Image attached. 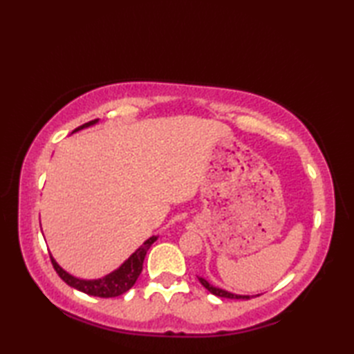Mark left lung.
Listing matches in <instances>:
<instances>
[{"mask_svg": "<svg viewBox=\"0 0 354 354\" xmlns=\"http://www.w3.org/2000/svg\"><path fill=\"white\" fill-rule=\"evenodd\" d=\"M199 278V281L202 283V286H204L205 289H208L209 292L213 293V295L216 297H221V298H230V299H250L251 297L250 295H236V293H231V292H227V290H222L219 288H214V286L209 284L207 280H204V278ZM259 297V295H257Z\"/></svg>", "mask_w": 354, "mask_h": 354, "instance_id": "1", "label": "left lung"}]
</instances>
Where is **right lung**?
I'll return each instance as SVG.
<instances>
[{
    "label": "right lung",
    "mask_w": 354,
    "mask_h": 354,
    "mask_svg": "<svg viewBox=\"0 0 354 354\" xmlns=\"http://www.w3.org/2000/svg\"><path fill=\"white\" fill-rule=\"evenodd\" d=\"M94 123H97V118L76 127L73 132L84 129V127H88ZM155 240H156L155 236L147 239L146 242L142 243L138 250L135 251L131 257L123 263L122 266H120L117 270H114V272L108 274L106 277L99 278V280H79V278L70 275L68 272H65V270L57 265L51 255H50V260H51V265H53V268H55L57 275L61 277L66 284L71 286V288L77 289L84 293H88V295H93V297L112 298V297H118V295H122V293L127 292L135 284V281H137V278L140 277L141 270H142V261H145L149 248L152 246Z\"/></svg>",
    "instance_id": "1"
}]
</instances>
